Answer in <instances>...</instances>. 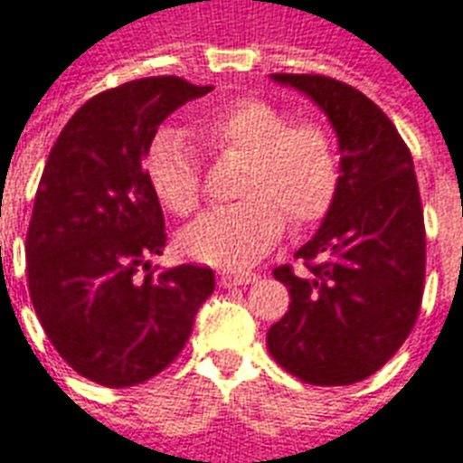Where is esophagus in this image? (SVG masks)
<instances>
[{
  "mask_svg": "<svg viewBox=\"0 0 463 463\" xmlns=\"http://www.w3.org/2000/svg\"><path fill=\"white\" fill-rule=\"evenodd\" d=\"M258 280V275L252 272H221V285L222 288H238V285H250Z\"/></svg>",
  "mask_w": 463,
  "mask_h": 463,
  "instance_id": "obj_1",
  "label": "esophagus"
}]
</instances>
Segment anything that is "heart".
<instances>
[{"label": "heart", "mask_w": 463, "mask_h": 463, "mask_svg": "<svg viewBox=\"0 0 463 463\" xmlns=\"http://www.w3.org/2000/svg\"><path fill=\"white\" fill-rule=\"evenodd\" d=\"M198 141L218 153H241V203L203 213L181 232L178 248L191 260L245 268L280 238L282 213L292 225H310L330 211L340 185L335 141L317 121H288L265 99H235L191 121ZM156 198L173 215L201 203V168L183 133L163 128L143 158Z\"/></svg>", "instance_id": "obj_1"}]
</instances>
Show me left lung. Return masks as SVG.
I'll list each match as a JSON object with an SVG mask.
<instances>
[{
	"mask_svg": "<svg viewBox=\"0 0 463 463\" xmlns=\"http://www.w3.org/2000/svg\"><path fill=\"white\" fill-rule=\"evenodd\" d=\"M327 116L340 146V185L310 241L295 252L307 275L282 265L275 280L290 310L268 349L317 387L374 374L407 340L424 292V213L414 161L384 111L352 86L317 74H270Z\"/></svg>",
	"mask_w": 463,
	"mask_h": 463,
	"instance_id": "8db88e82",
	"label": "left lung"
}]
</instances>
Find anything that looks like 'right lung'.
Instances as JSON below:
<instances>
[{
	"mask_svg": "<svg viewBox=\"0 0 463 463\" xmlns=\"http://www.w3.org/2000/svg\"><path fill=\"white\" fill-rule=\"evenodd\" d=\"M208 91L178 76L109 89L49 153L26 232L29 295L56 352L96 384L133 387L163 372L215 288L211 268L151 270L165 225L143 171L158 126Z\"/></svg>",
	"mask_w": 463,
	"mask_h": 463,
	"instance_id": "1",
	"label": "right lung"
}]
</instances>
